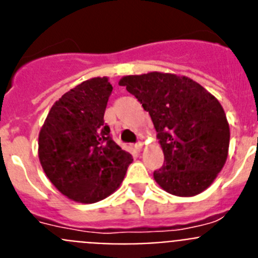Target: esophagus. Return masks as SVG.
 Returning a JSON list of instances; mask_svg holds the SVG:
<instances>
[{
    "mask_svg": "<svg viewBox=\"0 0 258 258\" xmlns=\"http://www.w3.org/2000/svg\"><path fill=\"white\" fill-rule=\"evenodd\" d=\"M143 147H145V146H143L142 142H138V143H137V145H136V149L138 150V151H142Z\"/></svg>",
    "mask_w": 258,
    "mask_h": 258,
    "instance_id": "1",
    "label": "esophagus"
}]
</instances>
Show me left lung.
Returning <instances> with one entry per match:
<instances>
[{"mask_svg": "<svg viewBox=\"0 0 258 258\" xmlns=\"http://www.w3.org/2000/svg\"><path fill=\"white\" fill-rule=\"evenodd\" d=\"M118 85L150 113L164 154L156 183L181 198L206 191L229 155L230 127L218 99L190 77L164 72L129 75Z\"/></svg>", "mask_w": 258, "mask_h": 258, "instance_id": "8db88e82", "label": "left lung"}]
</instances>
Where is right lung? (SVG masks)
I'll return each mask as SVG.
<instances>
[{
	"mask_svg": "<svg viewBox=\"0 0 258 258\" xmlns=\"http://www.w3.org/2000/svg\"><path fill=\"white\" fill-rule=\"evenodd\" d=\"M112 85L93 77L52 104L38 134V159L56 190L83 204L115 192L133 161L109 136L104 124Z\"/></svg>",
	"mask_w": 258,
	"mask_h": 258,
	"instance_id": "add662e5",
	"label": "right lung"
}]
</instances>
